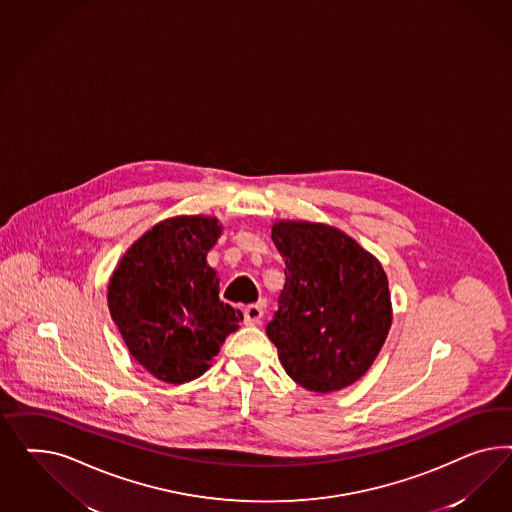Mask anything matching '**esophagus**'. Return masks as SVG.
I'll return each instance as SVG.
<instances>
[{"instance_id":"1","label":"esophagus","mask_w":512,"mask_h":512,"mask_svg":"<svg viewBox=\"0 0 512 512\" xmlns=\"http://www.w3.org/2000/svg\"><path fill=\"white\" fill-rule=\"evenodd\" d=\"M263 319V308L259 304H249L244 310V323L249 326L259 325Z\"/></svg>"}]
</instances>
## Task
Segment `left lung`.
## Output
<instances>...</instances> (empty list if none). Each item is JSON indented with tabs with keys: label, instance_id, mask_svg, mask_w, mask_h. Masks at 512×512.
Returning <instances> with one entry per match:
<instances>
[{
	"label": "left lung",
	"instance_id": "obj_1",
	"mask_svg": "<svg viewBox=\"0 0 512 512\" xmlns=\"http://www.w3.org/2000/svg\"><path fill=\"white\" fill-rule=\"evenodd\" d=\"M285 285L266 334L300 387L334 392L370 370L392 325L381 263L325 223L276 221Z\"/></svg>",
	"mask_w": 512,
	"mask_h": 512
}]
</instances>
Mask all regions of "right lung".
<instances>
[{"label":"right lung","mask_w":512,"mask_h":512,"mask_svg":"<svg viewBox=\"0 0 512 512\" xmlns=\"http://www.w3.org/2000/svg\"><path fill=\"white\" fill-rule=\"evenodd\" d=\"M216 217L165 219L125 251L109 281V310L131 357L163 383L182 385L210 368L244 321L219 300L206 263L221 236Z\"/></svg>","instance_id":"add662e5"}]
</instances>
